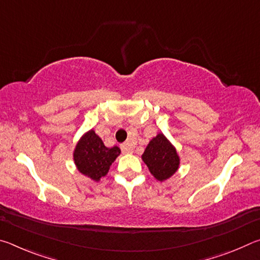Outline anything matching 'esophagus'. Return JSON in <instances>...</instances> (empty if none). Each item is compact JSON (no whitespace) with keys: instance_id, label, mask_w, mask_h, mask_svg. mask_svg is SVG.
Wrapping results in <instances>:
<instances>
[{"instance_id":"obj_1","label":"esophagus","mask_w":260,"mask_h":260,"mask_svg":"<svg viewBox=\"0 0 260 260\" xmlns=\"http://www.w3.org/2000/svg\"><path fill=\"white\" fill-rule=\"evenodd\" d=\"M133 149H134V146L131 142H125V143L121 144V150L124 151L125 153L133 152Z\"/></svg>"}]
</instances>
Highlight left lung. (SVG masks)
Segmentation results:
<instances>
[{
    "label": "left lung",
    "instance_id": "obj_1",
    "mask_svg": "<svg viewBox=\"0 0 260 260\" xmlns=\"http://www.w3.org/2000/svg\"><path fill=\"white\" fill-rule=\"evenodd\" d=\"M141 158L152 177L160 182L173 177L181 161L177 148L162 133L153 136Z\"/></svg>",
    "mask_w": 260,
    "mask_h": 260
}]
</instances>
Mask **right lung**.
<instances>
[{
    "label": "right lung",
    "instance_id": "obj_1",
    "mask_svg": "<svg viewBox=\"0 0 260 260\" xmlns=\"http://www.w3.org/2000/svg\"><path fill=\"white\" fill-rule=\"evenodd\" d=\"M117 146L108 148L94 129L81 135L73 150V161L79 173L99 182L108 174L110 166L120 155Z\"/></svg>",
    "mask_w": 260,
    "mask_h": 260
}]
</instances>
